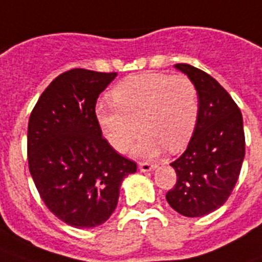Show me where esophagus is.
<instances>
[{"label": "esophagus", "mask_w": 262, "mask_h": 262, "mask_svg": "<svg viewBox=\"0 0 262 262\" xmlns=\"http://www.w3.org/2000/svg\"><path fill=\"white\" fill-rule=\"evenodd\" d=\"M154 168H156V164H153V163L143 161V163L139 164V171L141 172H150V171H153Z\"/></svg>", "instance_id": "obj_1"}]
</instances>
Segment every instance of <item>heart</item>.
<instances>
[{
    "label": "heart",
    "mask_w": 262,
    "mask_h": 262,
    "mask_svg": "<svg viewBox=\"0 0 262 262\" xmlns=\"http://www.w3.org/2000/svg\"><path fill=\"white\" fill-rule=\"evenodd\" d=\"M113 102L97 105L103 135L117 151H125L142 129L137 151L154 156L167 147L176 153L191 139L200 113L195 84L186 75H135L111 91Z\"/></svg>",
    "instance_id": "b5f03b06"
}]
</instances>
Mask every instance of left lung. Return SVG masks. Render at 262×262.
Segmentation results:
<instances>
[{
    "instance_id": "left-lung-1",
    "label": "left lung",
    "mask_w": 262,
    "mask_h": 262,
    "mask_svg": "<svg viewBox=\"0 0 262 262\" xmlns=\"http://www.w3.org/2000/svg\"><path fill=\"white\" fill-rule=\"evenodd\" d=\"M195 84L200 113L187 149L171 165L175 186L168 204L187 217H201L224 205L245 159L242 113L220 83L190 64H176Z\"/></svg>"
}]
</instances>
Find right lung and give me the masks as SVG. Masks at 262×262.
Listing matches in <instances>:
<instances>
[{
  "label": "right lung",
  "instance_id": "obj_1",
  "mask_svg": "<svg viewBox=\"0 0 262 262\" xmlns=\"http://www.w3.org/2000/svg\"><path fill=\"white\" fill-rule=\"evenodd\" d=\"M116 72L75 68L40 94L28 120V168L46 208L75 228L101 226L115 212L125 176L137 163L102 137L98 95Z\"/></svg>",
  "mask_w": 262,
  "mask_h": 262
}]
</instances>
